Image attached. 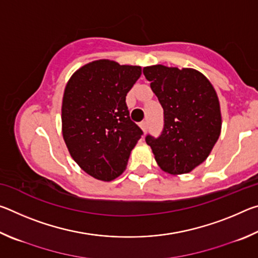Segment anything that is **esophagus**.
<instances>
[{
  "instance_id": "34e87169",
  "label": "esophagus",
  "mask_w": 258,
  "mask_h": 258,
  "mask_svg": "<svg viewBox=\"0 0 258 258\" xmlns=\"http://www.w3.org/2000/svg\"><path fill=\"white\" fill-rule=\"evenodd\" d=\"M140 127H141V130L143 131V132H147V130H148V123L147 121H142V123H140Z\"/></svg>"
}]
</instances>
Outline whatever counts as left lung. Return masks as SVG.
Listing matches in <instances>:
<instances>
[{
  "mask_svg": "<svg viewBox=\"0 0 258 258\" xmlns=\"http://www.w3.org/2000/svg\"><path fill=\"white\" fill-rule=\"evenodd\" d=\"M143 74L164 109L158 138L147 135L155 159L164 172L178 175L204 163L220 138V101L211 82L192 68L155 64Z\"/></svg>",
  "mask_w": 258,
  "mask_h": 258,
  "instance_id": "left-lung-1",
  "label": "left lung"
}]
</instances>
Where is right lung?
Segmentation results:
<instances>
[{
    "label": "right lung",
    "mask_w": 258,
    "mask_h": 258,
    "mask_svg": "<svg viewBox=\"0 0 258 258\" xmlns=\"http://www.w3.org/2000/svg\"><path fill=\"white\" fill-rule=\"evenodd\" d=\"M141 67L102 59L73 74L61 107L62 137L77 165L89 175L111 181L125 171L143 134L131 120L126 95Z\"/></svg>",
    "instance_id": "right-lung-1"
}]
</instances>
